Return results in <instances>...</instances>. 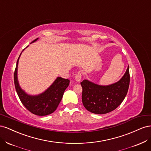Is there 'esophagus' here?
<instances>
[{
	"label": "esophagus",
	"mask_w": 151,
	"mask_h": 151,
	"mask_svg": "<svg viewBox=\"0 0 151 151\" xmlns=\"http://www.w3.org/2000/svg\"><path fill=\"white\" fill-rule=\"evenodd\" d=\"M81 78H82V75L81 73H78V74H77L75 76V79L77 82H78V83H80L81 81Z\"/></svg>",
	"instance_id": "obj_1"
}]
</instances>
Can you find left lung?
<instances>
[{
	"label": "left lung",
	"instance_id": "8db88e82",
	"mask_svg": "<svg viewBox=\"0 0 151 151\" xmlns=\"http://www.w3.org/2000/svg\"><path fill=\"white\" fill-rule=\"evenodd\" d=\"M130 84L129 67L125 74L116 83L101 86L84 79L82 101L87 110L95 114H105L115 109L122 103L128 92Z\"/></svg>",
	"mask_w": 151,
	"mask_h": 151
}]
</instances>
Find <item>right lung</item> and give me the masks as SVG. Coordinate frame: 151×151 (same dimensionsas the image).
<instances>
[{
  "mask_svg": "<svg viewBox=\"0 0 151 151\" xmlns=\"http://www.w3.org/2000/svg\"><path fill=\"white\" fill-rule=\"evenodd\" d=\"M38 39V38L35 39L31 43L37 41ZM21 55V53L17 59L14 74V85L18 96L22 104L31 113L38 116L50 115L56 110L61 101L65 90L69 85L70 81L58 77L53 84L43 93L38 95L28 94L21 89L17 79V67Z\"/></svg>",
  "mask_w": 151,
  "mask_h": 151,
  "instance_id": "1",
  "label": "right lung"
}]
</instances>
